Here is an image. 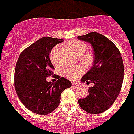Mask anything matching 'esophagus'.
Here are the masks:
<instances>
[{"instance_id":"obj_1","label":"esophagus","mask_w":134,"mask_h":134,"mask_svg":"<svg viewBox=\"0 0 134 134\" xmlns=\"http://www.w3.org/2000/svg\"><path fill=\"white\" fill-rule=\"evenodd\" d=\"M72 87H75V88H77V87H78V86H79V85H78V83H75V82H74V83H72Z\"/></svg>"}]
</instances>
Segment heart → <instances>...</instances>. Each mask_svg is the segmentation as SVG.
I'll use <instances>...</instances> for the list:
<instances>
[{"label": "heart", "instance_id": "b5f03b06", "mask_svg": "<svg viewBox=\"0 0 134 134\" xmlns=\"http://www.w3.org/2000/svg\"><path fill=\"white\" fill-rule=\"evenodd\" d=\"M68 45L77 55H79V56L81 55L80 60L85 65L90 66L92 64L93 60H94L93 54L91 52H87V53L83 54L87 51V47L85 43H84L82 41H80V40H73V41L69 42ZM58 51H59V47L57 46H55L52 48L51 52H50V54H49V58H50L51 62L56 67L59 65L58 58H57ZM84 71H85V70L82 66L76 65V66H73V67L65 68L63 71V75L68 79L74 80L80 77L84 73Z\"/></svg>", "mask_w": 134, "mask_h": 134}]
</instances>
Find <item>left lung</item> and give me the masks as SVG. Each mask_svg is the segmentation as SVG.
<instances>
[{
    "mask_svg": "<svg viewBox=\"0 0 134 134\" xmlns=\"http://www.w3.org/2000/svg\"><path fill=\"white\" fill-rule=\"evenodd\" d=\"M77 37L90 42L94 52V64L81 80L94 86L78 103L85 111L97 114L111 107L121 91L124 72L122 57L116 46L100 33L93 32Z\"/></svg>",
    "mask_w": 134,
    "mask_h": 134,
    "instance_id": "left-lung-1",
    "label": "left lung"
}]
</instances>
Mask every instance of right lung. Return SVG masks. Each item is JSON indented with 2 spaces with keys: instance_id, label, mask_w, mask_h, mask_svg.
I'll use <instances>...</instances> for the list:
<instances>
[{
  "instance_id": "add662e5",
  "label": "right lung",
  "mask_w": 134,
  "mask_h": 134,
  "mask_svg": "<svg viewBox=\"0 0 134 134\" xmlns=\"http://www.w3.org/2000/svg\"><path fill=\"white\" fill-rule=\"evenodd\" d=\"M62 39L44 37L20 53L15 70V89L23 104L32 112L45 115L59 106L61 93L72 83L57 75V82H47L54 67L49 59L51 49Z\"/></svg>"
}]
</instances>
